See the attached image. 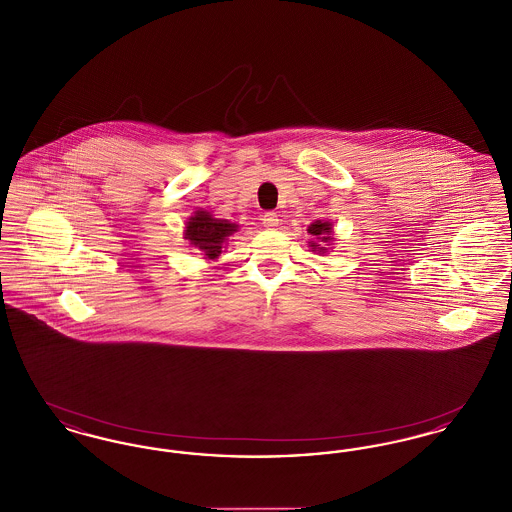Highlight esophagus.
Here are the masks:
<instances>
[{"instance_id": "esophagus-1", "label": "esophagus", "mask_w": 512, "mask_h": 512, "mask_svg": "<svg viewBox=\"0 0 512 512\" xmlns=\"http://www.w3.org/2000/svg\"><path fill=\"white\" fill-rule=\"evenodd\" d=\"M263 224H265V228L272 230V228H276L280 224V219H278L276 213H265L263 215Z\"/></svg>"}]
</instances>
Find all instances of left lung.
I'll return each mask as SVG.
<instances>
[{
	"label": "left lung",
	"instance_id": "left-lung-1",
	"mask_svg": "<svg viewBox=\"0 0 512 512\" xmlns=\"http://www.w3.org/2000/svg\"><path fill=\"white\" fill-rule=\"evenodd\" d=\"M307 232L315 238V242H309V247L313 249V251H318V253H326L328 251V247H322L319 244L323 245H332L334 244V224L330 222V220H315L309 228H307Z\"/></svg>",
	"mask_w": 512,
	"mask_h": 512
}]
</instances>
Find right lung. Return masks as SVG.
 <instances>
[{
  "label": "right lung",
  "mask_w": 512,
  "mask_h": 512,
  "mask_svg": "<svg viewBox=\"0 0 512 512\" xmlns=\"http://www.w3.org/2000/svg\"><path fill=\"white\" fill-rule=\"evenodd\" d=\"M238 224L226 219H217L213 213L205 209H197L190 219L186 220L184 240L199 249L203 259L217 261L222 249L228 244V238L238 232Z\"/></svg>",
  "instance_id": "right-lung-1"
}]
</instances>
